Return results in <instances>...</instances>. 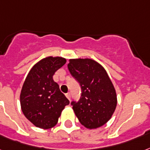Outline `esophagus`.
I'll return each mask as SVG.
<instances>
[{
  "instance_id": "34e87169",
  "label": "esophagus",
  "mask_w": 150,
  "mask_h": 150,
  "mask_svg": "<svg viewBox=\"0 0 150 150\" xmlns=\"http://www.w3.org/2000/svg\"><path fill=\"white\" fill-rule=\"evenodd\" d=\"M65 95H66V97H67V99L70 100V99H71V93H66V94H65Z\"/></svg>"
}]
</instances>
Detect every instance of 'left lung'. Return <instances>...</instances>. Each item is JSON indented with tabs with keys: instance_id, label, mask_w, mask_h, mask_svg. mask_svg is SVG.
<instances>
[{
	"instance_id": "1",
	"label": "left lung",
	"mask_w": 150,
	"mask_h": 150,
	"mask_svg": "<svg viewBox=\"0 0 150 150\" xmlns=\"http://www.w3.org/2000/svg\"><path fill=\"white\" fill-rule=\"evenodd\" d=\"M68 70L81 86V97L71 105L79 120L89 129L108 122L116 109L115 88L105 68L91 59H71Z\"/></svg>"
}]
</instances>
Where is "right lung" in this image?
I'll use <instances>...</instances> for the list:
<instances>
[{"mask_svg": "<svg viewBox=\"0 0 150 150\" xmlns=\"http://www.w3.org/2000/svg\"><path fill=\"white\" fill-rule=\"evenodd\" d=\"M66 63L62 57H49L38 62L28 73L20 93V104L26 118L37 127L49 129L58 122L69 100L52 76Z\"/></svg>", "mask_w": 150, "mask_h": 150, "instance_id": "add662e5", "label": "right lung"}]
</instances>
